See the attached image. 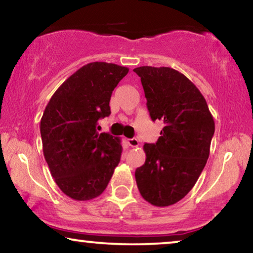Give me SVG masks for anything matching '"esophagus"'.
Instances as JSON below:
<instances>
[{"label":"esophagus","mask_w":253,"mask_h":253,"mask_svg":"<svg viewBox=\"0 0 253 253\" xmlns=\"http://www.w3.org/2000/svg\"><path fill=\"white\" fill-rule=\"evenodd\" d=\"M127 143H128V146H130V147H137L139 146V141H137V139H128L127 140Z\"/></svg>","instance_id":"34e87169"}]
</instances>
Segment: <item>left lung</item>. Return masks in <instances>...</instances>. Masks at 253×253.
Here are the masks:
<instances>
[{"label": "left lung", "mask_w": 253, "mask_h": 253, "mask_svg": "<svg viewBox=\"0 0 253 253\" xmlns=\"http://www.w3.org/2000/svg\"><path fill=\"white\" fill-rule=\"evenodd\" d=\"M141 77L151 120L164 123L156 143H146V162L135 171L142 198L157 207L183 199L210 156L215 124L197 86L169 67L134 69Z\"/></svg>", "instance_id": "8db88e82"}]
</instances>
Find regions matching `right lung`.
<instances>
[{
  "label": "right lung",
  "instance_id": "right-lung-1",
  "mask_svg": "<svg viewBox=\"0 0 253 253\" xmlns=\"http://www.w3.org/2000/svg\"><path fill=\"white\" fill-rule=\"evenodd\" d=\"M128 70L114 63H87L58 87L43 111V156L56 185L74 200L102 194L119 164L120 139L98 133L97 125L111 114V95Z\"/></svg>",
  "mask_w": 253,
  "mask_h": 253
}]
</instances>
